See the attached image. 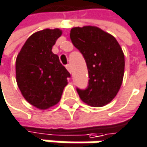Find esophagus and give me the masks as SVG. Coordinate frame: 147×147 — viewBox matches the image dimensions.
Segmentation results:
<instances>
[{"label": "esophagus", "mask_w": 147, "mask_h": 147, "mask_svg": "<svg viewBox=\"0 0 147 147\" xmlns=\"http://www.w3.org/2000/svg\"><path fill=\"white\" fill-rule=\"evenodd\" d=\"M66 69H68V71H69V73H71V66H70V64H67V65H66Z\"/></svg>", "instance_id": "obj_1"}]
</instances>
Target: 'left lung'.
I'll use <instances>...</instances> for the list:
<instances>
[{"instance_id":"8db88e82","label":"left lung","mask_w":147,"mask_h":147,"mask_svg":"<svg viewBox=\"0 0 147 147\" xmlns=\"http://www.w3.org/2000/svg\"><path fill=\"white\" fill-rule=\"evenodd\" d=\"M69 37L83 54L89 71V86L77 89L81 100L91 107H103L117 95L121 86L125 57L116 38L94 26L73 27Z\"/></svg>"}]
</instances>
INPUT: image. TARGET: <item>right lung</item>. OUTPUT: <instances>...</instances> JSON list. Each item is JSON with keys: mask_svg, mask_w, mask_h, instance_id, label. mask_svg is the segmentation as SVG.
<instances>
[{"mask_svg": "<svg viewBox=\"0 0 147 147\" xmlns=\"http://www.w3.org/2000/svg\"><path fill=\"white\" fill-rule=\"evenodd\" d=\"M62 35L58 28L32 34L16 57V82L23 97L35 108L45 110L58 103L70 77L51 50Z\"/></svg>", "mask_w": 147, "mask_h": 147, "instance_id": "1", "label": "right lung"}]
</instances>
